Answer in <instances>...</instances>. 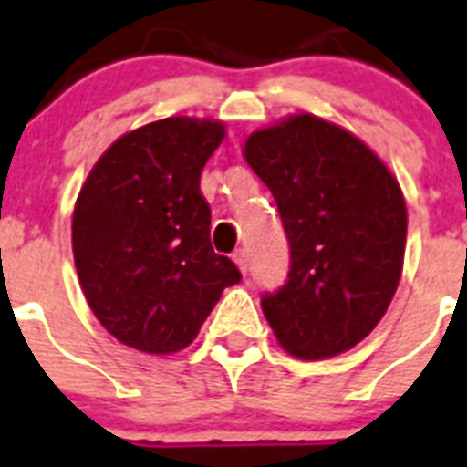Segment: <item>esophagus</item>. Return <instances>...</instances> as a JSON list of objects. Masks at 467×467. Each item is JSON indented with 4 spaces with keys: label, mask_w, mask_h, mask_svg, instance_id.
Masks as SVG:
<instances>
[{
    "label": "esophagus",
    "mask_w": 467,
    "mask_h": 467,
    "mask_svg": "<svg viewBox=\"0 0 467 467\" xmlns=\"http://www.w3.org/2000/svg\"><path fill=\"white\" fill-rule=\"evenodd\" d=\"M233 259H234V264H237V268H240L242 273H246L249 264H246V252H244V249H237Z\"/></svg>",
    "instance_id": "34e87169"
}]
</instances>
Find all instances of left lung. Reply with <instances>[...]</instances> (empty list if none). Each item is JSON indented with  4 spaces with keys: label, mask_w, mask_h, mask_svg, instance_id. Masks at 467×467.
Instances as JSON below:
<instances>
[{
    "label": "left lung",
    "mask_w": 467,
    "mask_h": 467,
    "mask_svg": "<svg viewBox=\"0 0 467 467\" xmlns=\"http://www.w3.org/2000/svg\"><path fill=\"white\" fill-rule=\"evenodd\" d=\"M244 161L271 189L290 242V273L261 309L283 350L324 359L381 321L403 273L400 184L362 139L297 112L254 131Z\"/></svg>",
    "instance_id": "1"
}]
</instances>
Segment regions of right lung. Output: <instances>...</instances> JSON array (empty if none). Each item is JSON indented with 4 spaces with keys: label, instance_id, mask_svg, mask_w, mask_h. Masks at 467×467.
<instances>
[{
    "label": "right lung",
    "instance_id": "1",
    "mask_svg": "<svg viewBox=\"0 0 467 467\" xmlns=\"http://www.w3.org/2000/svg\"><path fill=\"white\" fill-rule=\"evenodd\" d=\"M225 124L168 117L127 131L83 182L71 249L90 312L119 343L172 355L199 336L240 271L211 246L199 177Z\"/></svg>",
    "mask_w": 467,
    "mask_h": 467
}]
</instances>
